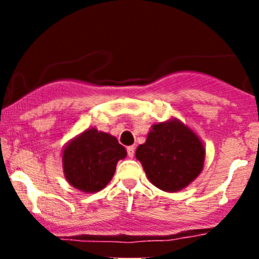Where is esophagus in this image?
<instances>
[{
    "mask_svg": "<svg viewBox=\"0 0 259 259\" xmlns=\"http://www.w3.org/2000/svg\"><path fill=\"white\" fill-rule=\"evenodd\" d=\"M126 151H127V156H129V158H133L135 153V148L134 146H127Z\"/></svg>",
    "mask_w": 259,
    "mask_h": 259,
    "instance_id": "esophagus-1",
    "label": "esophagus"
}]
</instances>
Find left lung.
Listing matches in <instances>:
<instances>
[{
    "instance_id": "obj_1",
    "label": "left lung",
    "mask_w": 259,
    "mask_h": 259,
    "mask_svg": "<svg viewBox=\"0 0 259 259\" xmlns=\"http://www.w3.org/2000/svg\"><path fill=\"white\" fill-rule=\"evenodd\" d=\"M135 158L142 163L150 183L164 192L176 193L202 173L205 148L189 126L171 117L151 125Z\"/></svg>"
}]
</instances>
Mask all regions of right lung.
<instances>
[{
  "mask_svg": "<svg viewBox=\"0 0 259 259\" xmlns=\"http://www.w3.org/2000/svg\"><path fill=\"white\" fill-rule=\"evenodd\" d=\"M125 156L126 150L113 135L86 129L62 150L65 179L80 192L96 193L110 183L117 161Z\"/></svg>",
  "mask_w": 259,
  "mask_h": 259,
  "instance_id": "1",
  "label": "right lung"
}]
</instances>
